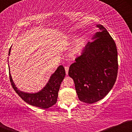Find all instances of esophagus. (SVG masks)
Returning <instances> with one entry per match:
<instances>
[{"mask_svg": "<svg viewBox=\"0 0 132 132\" xmlns=\"http://www.w3.org/2000/svg\"><path fill=\"white\" fill-rule=\"evenodd\" d=\"M64 69H65V71H66V75H68V71H69V66H65Z\"/></svg>", "mask_w": 132, "mask_h": 132, "instance_id": "esophagus-1", "label": "esophagus"}]
</instances>
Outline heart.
<instances>
[{
    "label": "heart",
    "mask_w": 132,
    "mask_h": 132,
    "mask_svg": "<svg viewBox=\"0 0 132 132\" xmlns=\"http://www.w3.org/2000/svg\"><path fill=\"white\" fill-rule=\"evenodd\" d=\"M72 38H75V37H72ZM86 43V39L85 38L82 37L80 39H79V40L76 42V43L75 46H74L73 48H72V49L71 50V55L74 56L79 53L82 51V50L84 48V47L85 46Z\"/></svg>",
    "instance_id": "heart-1"
}]
</instances>
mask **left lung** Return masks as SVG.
I'll return each instance as SVG.
<instances>
[{"instance_id":"left-lung-1","label":"left lung","mask_w":132,"mask_h":132,"mask_svg":"<svg viewBox=\"0 0 132 132\" xmlns=\"http://www.w3.org/2000/svg\"><path fill=\"white\" fill-rule=\"evenodd\" d=\"M97 27L100 31L87 43L68 72L75 82L79 99L87 104L102 99L113 87L117 76L116 43L105 27Z\"/></svg>"}]
</instances>
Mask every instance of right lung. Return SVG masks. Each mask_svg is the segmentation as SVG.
I'll use <instances>...</instances> for the list:
<instances>
[{
	"label": "right lung",
	"instance_id": "right-lung-1",
	"mask_svg": "<svg viewBox=\"0 0 132 132\" xmlns=\"http://www.w3.org/2000/svg\"><path fill=\"white\" fill-rule=\"evenodd\" d=\"M10 52V48L9 54ZM65 75L66 72L64 67L60 66L54 73L51 75L46 86L41 91L35 94H28L20 91L15 86L10 73L9 78L13 89L25 102L35 107L48 109L56 103L59 89L62 81L64 79Z\"/></svg>",
	"mask_w": 132,
	"mask_h": 132
}]
</instances>
